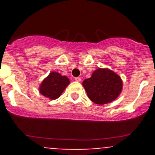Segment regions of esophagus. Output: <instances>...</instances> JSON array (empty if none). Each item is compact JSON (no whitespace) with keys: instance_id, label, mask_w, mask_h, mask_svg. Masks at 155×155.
Returning <instances> with one entry per match:
<instances>
[{"instance_id":"obj_1","label":"esophagus","mask_w":155,"mask_h":155,"mask_svg":"<svg viewBox=\"0 0 155 155\" xmlns=\"http://www.w3.org/2000/svg\"><path fill=\"white\" fill-rule=\"evenodd\" d=\"M74 80L76 81H78V82H80L81 81V78L80 77H78V78H75Z\"/></svg>"}]
</instances>
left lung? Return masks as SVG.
<instances>
[{"label": "left lung", "mask_w": 155, "mask_h": 155, "mask_svg": "<svg viewBox=\"0 0 155 155\" xmlns=\"http://www.w3.org/2000/svg\"><path fill=\"white\" fill-rule=\"evenodd\" d=\"M87 97L98 105H105L118 98L123 89L121 78L112 70L98 68L82 83Z\"/></svg>", "instance_id": "8db88e82"}]
</instances>
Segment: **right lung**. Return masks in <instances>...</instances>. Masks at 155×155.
Wrapping results in <instances>:
<instances>
[{"mask_svg":"<svg viewBox=\"0 0 155 155\" xmlns=\"http://www.w3.org/2000/svg\"><path fill=\"white\" fill-rule=\"evenodd\" d=\"M70 84L68 77L63 76L56 71H52L43 79L39 87L42 95L50 100H55L61 96L65 88Z\"/></svg>","mask_w":155,"mask_h":155,"instance_id":"add662e5","label":"right lung"}]
</instances>
